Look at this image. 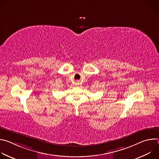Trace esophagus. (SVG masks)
Returning <instances> with one entry per match:
<instances>
[{
    "instance_id": "obj_1",
    "label": "esophagus",
    "mask_w": 159,
    "mask_h": 159,
    "mask_svg": "<svg viewBox=\"0 0 159 159\" xmlns=\"http://www.w3.org/2000/svg\"><path fill=\"white\" fill-rule=\"evenodd\" d=\"M76 84H77V85L79 84V81H77V82H76Z\"/></svg>"
}]
</instances>
